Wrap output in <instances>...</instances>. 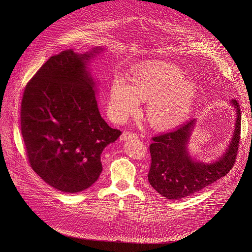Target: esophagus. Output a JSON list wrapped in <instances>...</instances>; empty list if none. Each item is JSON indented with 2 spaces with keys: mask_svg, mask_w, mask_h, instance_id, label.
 <instances>
[{
  "mask_svg": "<svg viewBox=\"0 0 252 252\" xmlns=\"http://www.w3.org/2000/svg\"><path fill=\"white\" fill-rule=\"evenodd\" d=\"M138 135L130 132V131H125L122 135H121V140H127V139H133V138H137Z\"/></svg>",
  "mask_w": 252,
  "mask_h": 252,
  "instance_id": "obj_1",
  "label": "esophagus"
}]
</instances>
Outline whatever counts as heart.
I'll list each match as a JSON object with an SVG mask.
<instances>
[{"mask_svg":"<svg viewBox=\"0 0 252 252\" xmlns=\"http://www.w3.org/2000/svg\"><path fill=\"white\" fill-rule=\"evenodd\" d=\"M196 84L183 69L164 62L136 68L130 78L118 74L112 80L107 114L126 122L138 114L141 100H148L147 115L152 125L165 129L183 124L197 97Z\"/></svg>","mask_w":252,"mask_h":252,"instance_id":"obj_1","label":"heart"}]
</instances>
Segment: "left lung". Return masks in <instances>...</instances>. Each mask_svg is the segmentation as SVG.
Here are the masks:
<instances>
[{
	"label": "left lung",
	"instance_id": "1",
	"mask_svg": "<svg viewBox=\"0 0 252 252\" xmlns=\"http://www.w3.org/2000/svg\"><path fill=\"white\" fill-rule=\"evenodd\" d=\"M236 113L232 138L224 154L213 162L194 160L188 150L196 124L192 119L179 127L153 137L150 185L162 196L176 200L189 196L226 175L235 163L241 126V111L236 99L230 100Z\"/></svg>",
	"mask_w": 252,
	"mask_h": 252
}]
</instances>
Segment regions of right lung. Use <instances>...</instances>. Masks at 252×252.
<instances>
[{
	"instance_id": "add662e5",
	"label": "right lung",
	"mask_w": 252,
	"mask_h": 252,
	"mask_svg": "<svg viewBox=\"0 0 252 252\" xmlns=\"http://www.w3.org/2000/svg\"><path fill=\"white\" fill-rule=\"evenodd\" d=\"M100 51L66 50L51 57L27 84L22 99L29 162L49 186L66 193L83 191L97 181L102 151L122 133L101 118L88 70Z\"/></svg>"
}]
</instances>
